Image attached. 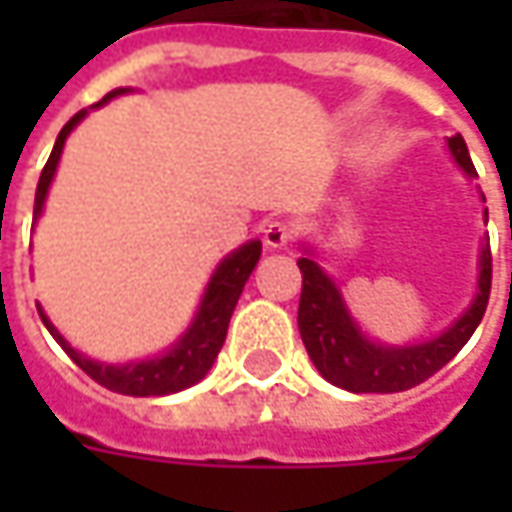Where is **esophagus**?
I'll return each mask as SVG.
<instances>
[{
	"mask_svg": "<svg viewBox=\"0 0 512 512\" xmlns=\"http://www.w3.org/2000/svg\"><path fill=\"white\" fill-rule=\"evenodd\" d=\"M262 233H265V245L285 247L296 239V225L287 222V219H270V222H265V227H262Z\"/></svg>",
	"mask_w": 512,
	"mask_h": 512,
	"instance_id": "obj_1",
	"label": "esophagus"
}]
</instances>
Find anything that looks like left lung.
<instances>
[{
  "instance_id": "obj_1",
  "label": "left lung",
  "mask_w": 512,
  "mask_h": 512,
  "mask_svg": "<svg viewBox=\"0 0 512 512\" xmlns=\"http://www.w3.org/2000/svg\"><path fill=\"white\" fill-rule=\"evenodd\" d=\"M447 145L453 150L459 168H464L467 176H476L462 133L450 136ZM299 270H302L299 333L316 370L327 382L344 387L350 393H402L427 382L433 373H439L479 327L487 310V299H490L493 256H490V245H484L479 293L462 319L439 339L410 344V347H382V344L367 342L359 333V327L353 325V319L347 316L342 296L325 270L307 256L299 259Z\"/></svg>"
}]
</instances>
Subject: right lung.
<instances>
[{
    "label": "right lung",
    "mask_w": 512,
    "mask_h": 512,
    "mask_svg": "<svg viewBox=\"0 0 512 512\" xmlns=\"http://www.w3.org/2000/svg\"><path fill=\"white\" fill-rule=\"evenodd\" d=\"M116 93H122V90H113L110 96H116ZM110 96H105L102 102H108ZM102 102H96V105H102ZM82 116H85V110H79L68 125L59 130V136H56L53 153H50L48 165L42 168L39 185H36L33 216L42 213V202H45L50 179H53V173H56V165H59V156H62V148H65V139H68V133ZM259 256H262V242H247V245L239 247L236 253H230L225 262L216 267V273H213V279H210V285H207L205 290L202 307H199V313H196L190 330L182 336V342L176 344L170 353L159 356V359H150V362L113 367V364H99L93 362V359H85L82 353H76V350L59 336V330L50 325L48 316L42 313V307H39V316H42V322H45V327L50 330V336L62 344V350L88 373L93 382H99L102 387L113 390V393H122V396H168V393H179V390H185L190 384L199 382L207 370H210V364L216 362V356H219V350H222V344H225L227 325H230L233 307L239 302L242 287H245L247 276L253 273Z\"/></svg>",
    "instance_id": "obj_1"
}]
</instances>
